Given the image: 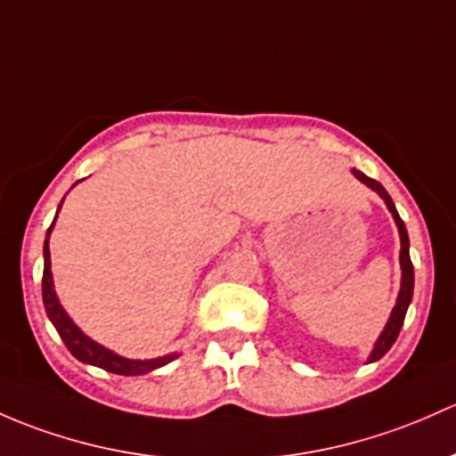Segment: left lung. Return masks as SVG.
<instances>
[{"label": "left lung", "mask_w": 456, "mask_h": 456, "mask_svg": "<svg viewBox=\"0 0 456 456\" xmlns=\"http://www.w3.org/2000/svg\"><path fill=\"white\" fill-rule=\"evenodd\" d=\"M354 175H356L358 179L362 181V183L369 185V188L376 190L378 196L385 200L387 208H389V212L393 214V218H395L397 232H400V242H402V251H400L402 289H400V295H397V304H395V308H393L389 323H387L385 332L380 334V338H378V343H376V347H373L371 356H369V362H373V361H380V358L385 356L387 352H389L391 345L395 343L397 334H400L402 323H404L406 310H409L411 299H413V262H411V256H409V233H406L404 220H402L400 214H397V209H395V205H393L391 196L387 194V190L382 188V185L378 183L376 179H369L367 175H362V172H358V170H354Z\"/></svg>", "instance_id": "1"}]
</instances>
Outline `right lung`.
<instances>
[{"mask_svg":"<svg viewBox=\"0 0 456 456\" xmlns=\"http://www.w3.org/2000/svg\"><path fill=\"white\" fill-rule=\"evenodd\" d=\"M52 227H54V223H52L50 229H47V236H50ZM43 257H45V265H43V305H45V313L50 316L52 325L56 328L59 337L63 338L65 347L69 349L71 356L78 358L80 362H89V365L104 369V371L119 373V376H142V373L152 371V369L167 365V362L175 358V356H164V358H155V361H128V358L118 356V354L109 352V349H104L102 345H98L95 341H91L89 337H85V334L78 330V325H74V321H71L65 310L61 308L59 299H56L54 281H52V271H50V247H47V240L43 244Z\"/></svg>","mask_w":456,"mask_h":456,"instance_id":"right-lung-1","label":"right lung"}]
</instances>
